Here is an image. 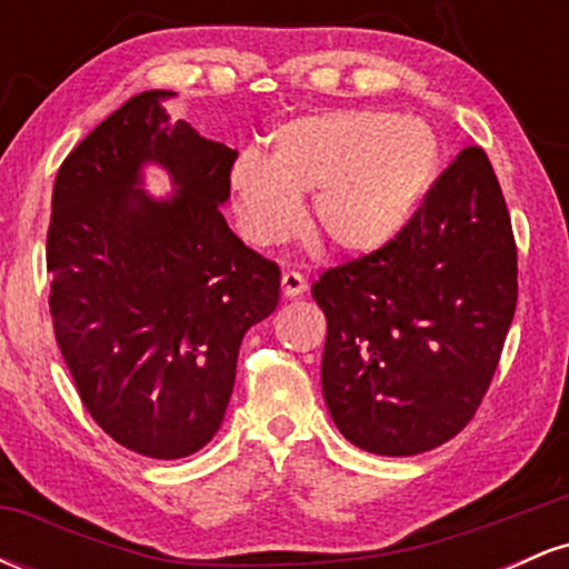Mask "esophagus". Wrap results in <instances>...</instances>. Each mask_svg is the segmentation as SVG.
<instances>
[{"mask_svg":"<svg viewBox=\"0 0 569 569\" xmlns=\"http://www.w3.org/2000/svg\"><path fill=\"white\" fill-rule=\"evenodd\" d=\"M280 286H283V297H289V299L302 297V293L307 291L305 276H299V272H293V270L283 272V276H280Z\"/></svg>","mask_w":569,"mask_h":569,"instance_id":"1","label":"esophagus"}]
</instances>
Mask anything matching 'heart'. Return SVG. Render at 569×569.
<instances>
[{
	"label": "heart",
	"instance_id": "obj_1",
	"mask_svg": "<svg viewBox=\"0 0 569 569\" xmlns=\"http://www.w3.org/2000/svg\"><path fill=\"white\" fill-rule=\"evenodd\" d=\"M439 171V139L426 120L380 109H329L283 122L264 160L243 152L230 189L240 227L267 248L297 230L312 194V227L337 251L363 257L390 246L420 211Z\"/></svg>",
	"mask_w": 569,
	"mask_h": 569
}]
</instances>
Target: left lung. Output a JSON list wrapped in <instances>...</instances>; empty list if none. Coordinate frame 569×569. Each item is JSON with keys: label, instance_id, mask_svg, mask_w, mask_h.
Instances as JSON below:
<instances>
[{"label": "left lung", "instance_id": "obj_1", "mask_svg": "<svg viewBox=\"0 0 569 569\" xmlns=\"http://www.w3.org/2000/svg\"><path fill=\"white\" fill-rule=\"evenodd\" d=\"M331 420L371 455L455 439L485 398L516 310V243L498 176L468 147L390 246L312 283Z\"/></svg>", "mask_w": 569, "mask_h": 569}]
</instances>
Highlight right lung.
I'll return each instance as SVG.
<instances>
[{
	"label": "right lung",
	"instance_id": "1",
	"mask_svg": "<svg viewBox=\"0 0 569 569\" xmlns=\"http://www.w3.org/2000/svg\"><path fill=\"white\" fill-rule=\"evenodd\" d=\"M147 90L77 143L48 230L56 342L90 417L154 460L217 436L246 331L278 307L280 270L227 227L238 152ZM160 167L174 192H146Z\"/></svg>",
	"mask_w": 569,
	"mask_h": 569
}]
</instances>
